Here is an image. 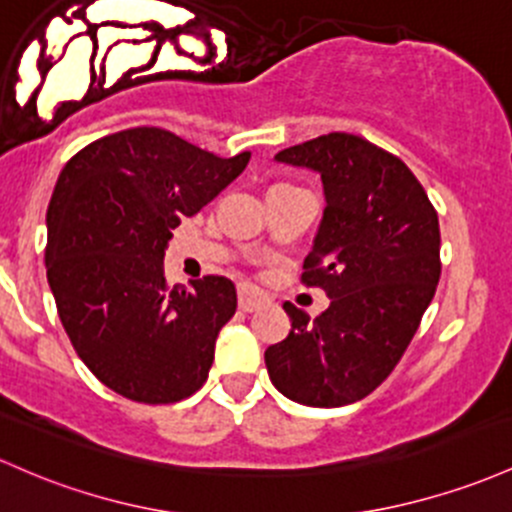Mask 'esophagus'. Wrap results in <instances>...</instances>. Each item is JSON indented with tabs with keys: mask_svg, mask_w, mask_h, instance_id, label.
I'll use <instances>...</instances> for the list:
<instances>
[{
	"mask_svg": "<svg viewBox=\"0 0 512 512\" xmlns=\"http://www.w3.org/2000/svg\"><path fill=\"white\" fill-rule=\"evenodd\" d=\"M265 303H267V299H265V294H262V291L252 289V286H240V289H238L240 311L252 313V311H257L260 306H265Z\"/></svg>",
	"mask_w": 512,
	"mask_h": 512,
	"instance_id": "34e87169",
	"label": "esophagus"
}]
</instances>
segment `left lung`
Segmentation results:
<instances>
[{
    "instance_id": "1",
    "label": "left lung",
    "mask_w": 512,
    "mask_h": 512,
    "mask_svg": "<svg viewBox=\"0 0 512 512\" xmlns=\"http://www.w3.org/2000/svg\"><path fill=\"white\" fill-rule=\"evenodd\" d=\"M277 160L323 179V221L301 284L323 289L330 306L311 320L284 303L291 333L267 347V372L291 401L347 406L411 345L440 282V221L406 162L352 133L291 145Z\"/></svg>"
}]
</instances>
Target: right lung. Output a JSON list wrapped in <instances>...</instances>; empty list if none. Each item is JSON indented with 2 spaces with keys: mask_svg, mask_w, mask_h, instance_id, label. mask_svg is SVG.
I'll use <instances>...</instances> for the list:
<instances>
[{
  "mask_svg": "<svg viewBox=\"0 0 512 512\" xmlns=\"http://www.w3.org/2000/svg\"><path fill=\"white\" fill-rule=\"evenodd\" d=\"M165 128H128L72 155L48 206L46 269L67 338L104 386L177 403L209 379L238 296L226 277L170 286L172 230L245 170Z\"/></svg>",
  "mask_w": 512,
  "mask_h": 512,
  "instance_id": "add662e5",
  "label": "right lung"
}]
</instances>
